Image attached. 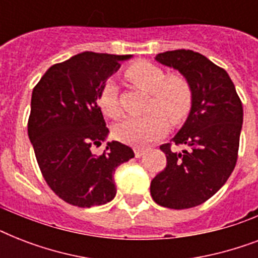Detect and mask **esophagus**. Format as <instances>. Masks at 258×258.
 <instances>
[{
    "mask_svg": "<svg viewBox=\"0 0 258 258\" xmlns=\"http://www.w3.org/2000/svg\"><path fill=\"white\" fill-rule=\"evenodd\" d=\"M134 153H135V157L141 158L145 155L146 149H142V147H135V149H134Z\"/></svg>",
    "mask_w": 258,
    "mask_h": 258,
    "instance_id": "obj_1",
    "label": "esophagus"
}]
</instances>
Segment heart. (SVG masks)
<instances>
[{
  "mask_svg": "<svg viewBox=\"0 0 258 258\" xmlns=\"http://www.w3.org/2000/svg\"><path fill=\"white\" fill-rule=\"evenodd\" d=\"M128 80L151 93L150 109L146 116H128L115 127V137L133 146H146L162 137L169 127V119L182 120L191 107V91L180 76H169L151 62H135L125 71ZM99 107L111 117L120 113L117 86L113 80L105 83L99 93Z\"/></svg>",
  "mask_w": 258,
  "mask_h": 258,
  "instance_id": "1",
  "label": "heart"
}]
</instances>
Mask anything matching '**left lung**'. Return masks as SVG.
<instances>
[{
  "label": "left lung",
  "instance_id": "1",
  "mask_svg": "<svg viewBox=\"0 0 258 258\" xmlns=\"http://www.w3.org/2000/svg\"><path fill=\"white\" fill-rule=\"evenodd\" d=\"M159 64L178 71L191 91V107L171 141L161 146L167 165L150 186L153 200L169 209L198 206L213 197L234 170L244 120L242 103L228 72L194 50H167Z\"/></svg>",
  "mask_w": 258,
  "mask_h": 258
}]
</instances>
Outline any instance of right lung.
I'll return each instance as SVG.
<instances>
[{
	"instance_id": "obj_1",
	"label": "right lung",
	"mask_w": 258,
	"mask_h": 258,
	"mask_svg": "<svg viewBox=\"0 0 258 258\" xmlns=\"http://www.w3.org/2000/svg\"><path fill=\"white\" fill-rule=\"evenodd\" d=\"M131 54L83 52L46 71L32 92L28 135L49 187L79 208L104 205L116 196L117 166L135 157L120 142H107L96 155L92 146L109 130L97 105L101 88Z\"/></svg>"
}]
</instances>
